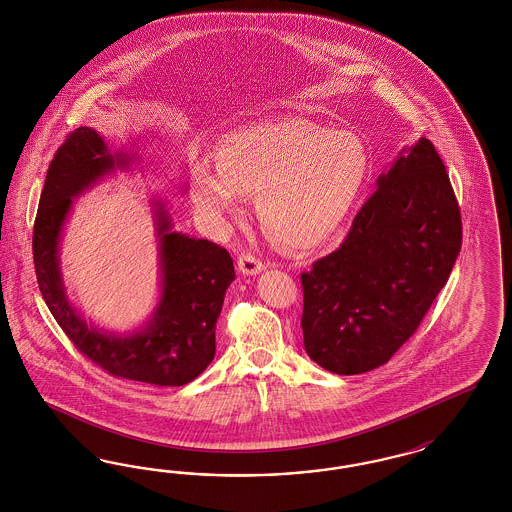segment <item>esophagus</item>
<instances>
[{
	"mask_svg": "<svg viewBox=\"0 0 512 512\" xmlns=\"http://www.w3.org/2000/svg\"><path fill=\"white\" fill-rule=\"evenodd\" d=\"M238 268H240V272H242L244 276H257V274H261V272L265 270L266 265L261 259H257L255 255L244 253V255L238 259Z\"/></svg>",
	"mask_w": 512,
	"mask_h": 512,
	"instance_id": "34e87169",
	"label": "esophagus"
}]
</instances>
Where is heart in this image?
Instances as JSON below:
<instances>
[{
    "instance_id": "b5f03b06",
    "label": "heart",
    "mask_w": 512,
    "mask_h": 512,
    "mask_svg": "<svg viewBox=\"0 0 512 512\" xmlns=\"http://www.w3.org/2000/svg\"><path fill=\"white\" fill-rule=\"evenodd\" d=\"M367 170V147L357 134L278 117L232 130L219 143L217 164L194 166V202L225 227L244 212V194L259 192L266 232L283 247L308 251L342 227Z\"/></svg>"
}]
</instances>
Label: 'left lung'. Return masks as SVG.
Masks as SVG:
<instances>
[{
  "label": "left lung",
  "instance_id": "8db88e82",
  "mask_svg": "<svg viewBox=\"0 0 512 512\" xmlns=\"http://www.w3.org/2000/svg\"><path fill=\"white\" fill-rule=\"evenodd\" d=\"M459 249L456 196L433 143L420 138L378 176L342 246L300 276L310 359L335 374L388 363L448 282Z\"/></svg>",
  "mask_w": 512,
  "mask_h": 512
}]
</instances>
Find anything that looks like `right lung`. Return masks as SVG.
Masks as SVG:
<instances>
[{
	"instance_id": "right-lung-1",
	"label": "right lung",
	"mask_w": 512,
	"mask_h": 512,
	"mask_svg": "<svg viewBox=\"0 0 512 512\" xmlns=\"http://www.w3.org/2000/svg\"><path fill=\"white\" fill-rule=\"evenodd\" d=\"M132 166H140L134 141L111 149L89 126L77 128L56 151L34 225L37 283L64 333L104 371L159 388L185 386L215 355L217 319L236 278L225 247L174 229L166 198L151 196L159 251V299L151 316L130 331H107L85 319L64 283L60 242L75 200L117 172L134 174Z\"/></svg>"
}]
</instances>
